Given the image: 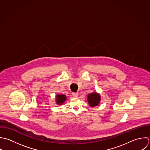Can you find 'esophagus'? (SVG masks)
I'll return each mask as SVG.
<instances>
[{
  "mask_svg": "<svg viewBox=\"0 0 150 150\" xmlns=\"http://www.w3.org/2000/svg\"><path fill=\"white\" fill-rule=\"evenodd\" d=\"M72 95L75 98H78V93H72Z\"/></svg>",
  "mask_w": 150,
  "mask_h": 150,
  "instance_id": "34e87169",
  "label": "esophagus"
}]
</instances>
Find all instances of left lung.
<instances>
[{
    "label": "left lung",
    "instance_id": "8db88e82",
    "mask_svg": "<svg viewBox=\"0 0 150 150\" xmlns=\"http://www.w3.org/2000/svg\"><path fill=\"white\" fill-rule=\"evenodd\" d=\"M87 101L91 107H95L99 105L101 100L100 95L96 92L88 95Z\"/></svg>",
    "mask_w": 150,
    "mask_h": 150
}]
</instances>
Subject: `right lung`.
<instances>
[{"label": "right lung", "mask_w": 150, "mask_h": 150, "mask_svg": "<svg viewBox=\"0 0 150 150\" xmlns=\"http://www.w3.org/2000/svg\"><path fill=\"white\" fill-rule=\"evenodd\" d=\"M67 100V96L65 95H57L55 96V102L58 105H62Z\"/></svg>", "instance_id": "add662e5"}]
</instances>
